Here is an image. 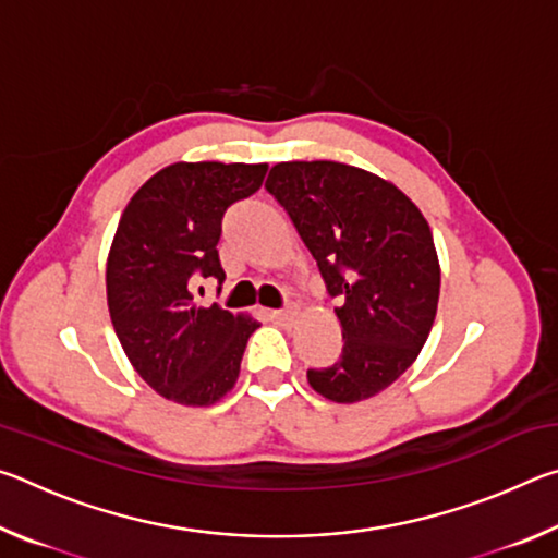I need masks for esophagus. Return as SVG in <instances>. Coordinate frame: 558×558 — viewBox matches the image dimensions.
Returning <instances> with one entry per match:
<instances>
[{
    "label": "esophagus",
    "mask_w": 558,
    "mask_h": 558,
    "mask_svg": "<svg viewBox=\"0 0 558 558\" xmlns=\"http://www.w3.org/2000/svg\"><path fill=\"white\" fill-rule=\"evenodd\" d=\"M295 310L292 307H288V310H268V317L272 319V323H278V325H288V323H292V319H295Z\"/></svg>",
    "instance_id": "obj_1"
}]
</instances>
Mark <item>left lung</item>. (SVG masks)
Wrapping results in <instances>:
<instances>
[{
    "instance_id": "obj_1",
    "label": "left lung",
    "mask_w": 558,
    "mask_h": 558,
    "mask_svg": "<svg viewBox=\"0 0 558 558\" xmlns=\"http://www.w3.org/2000/svg\"><path fill=\"white\" fill-rule=\"evenodd\" d=\"M266 189L342 300V354L310 369V386L335 403L372 399L415 362L436 319L440 263L428 221L396 184L327 159L280 162Z\"/></svg>"
}]
</instances>
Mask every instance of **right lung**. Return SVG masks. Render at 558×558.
Returning <instances> with one entry per match:
<instances>
[{
    "instance_id": "obj_1",
    "label": "right lung",
    "mask_w": 558,
    "mask_h": 558,
    "mask_svg": "<svg viewBox=\"0 0 558 558\" xmlns=\"http://www.w3.org/2000/svg\"><path fill=\"white\" fill-rule=\"evenodd\" d=\"M268 165L174 162L137 189L112 239L106 290L112 327L135 372L167 401L211 405L233 389L251 315L199 307V278L223 280L216 243L231 204L256 194Z\"/></svg>"
}]
</instances>
